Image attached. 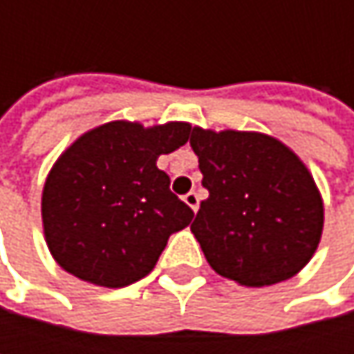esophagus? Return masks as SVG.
I'll return each mask as SVG.
<instances>
[{
  "mask_svg": "<svg viewBox=\"0 0 354 354\" xmlns=\"http://www.w3.org/2000/svg\"><path fill=\"white\" fill-rule=\"evenodd\" d=\"M184 203H186V205H188V207H190V209L196 213V211H198V203H201V198H198V194L192 190V192L184 194Z\"/></svg>",
  "mask_w": 354,
  "mask_h": 354,
  "instance_id": "34e87169",
  "label": "esophagus"
}]
</instances>
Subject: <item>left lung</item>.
Listing matches in <instances>:
<instances>
[{
  "label": "left lung",
  "mask_w": 354,
  "mask_h": 354,
  "mask_svg": "<svg viewBox=\"0 0 354 354\" xmlns=\"http://www.w3.org/2000/svg\"><path fill=\"white\" fill-rule=\"evenodd\" d=\"M190 147L209 190L190 232L211 268L246 287L297 274L324 227L322 198L304 162L260 133L194 127Z\"/></svg>",
  "instance_id": "obj_1"
}]
</instances>
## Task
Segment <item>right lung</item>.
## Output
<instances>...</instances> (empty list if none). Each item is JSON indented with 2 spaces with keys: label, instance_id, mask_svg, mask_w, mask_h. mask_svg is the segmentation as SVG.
Masks as SVG:
<instances>
[{
  "label": "right lung",
  "instance_id": "1",
  "mask_svg": "<svg viewBox=\"0 0 354 354\" xmlns=\"http://www.w3.org/2000/svg\"><path fill=\"white\" fill-rule=\"evenodd\" d=\"M188 135L186 122L143 129L114 120L82 135L57 160L42 190V225L61 268L110 289L153 270L168 238L194 217L156 166Z\"/></svg>",
  "mask_w": 354,
  "mask_h": 354
}]
</instances>
